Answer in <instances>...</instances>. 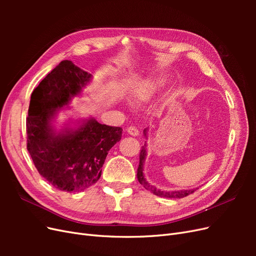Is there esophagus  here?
<instances>
[{
  "label": "esophagus",
  "instance_id": "obj_1",
  "mask_svg": "<svg viewBox=\"0 0 256 256\" xmlns=\"http://www.w3.org/2000/svg\"><path fill=\"white\" fill-rule=\"evenodd\" d=\"M127 132H128L130 136H138V130L134 126L128 127V128H127Z\"/></svg>",
  "mask_w": 256,
  "mask_h": 256
}]
</instances>
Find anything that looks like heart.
<instances>
[{
	"instance_id": "heart-1",
	"label": "heart",
	"mask_w": 256,
	"mask_h": 256,
	"mask_svg": "<svg viewBox=\"0 0 256 256\" xmlns=\"http://www.w3.org/2000/svg\"><path fill=\"white\" fill-rule=\"evenodd\" d=\"M166 84V79L164 76H154V78L140 84L136 88H134L132 92H131V99L136 104H143L148 102L158 90L164 88Z\"/></svg>"
}]
</instances>
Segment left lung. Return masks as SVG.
<instances>
[{
	"label": "left lung",
	"mask_w": 256,
	"mask_h": 256,
	"mask_svg": "<svg viewBox=\"0 0 256 256\" xmlns=\"http://www.w3.org/2000/svg\"><path fill=\"white\" fill-rule=\"evenodd\" d=\"M146 129L144 130V134L146 136ZM146 145L144 144V146L142 147L141 150V152H140V164H138V182H140L143 187L146 189L150 191L152 193H154V196H158L160 198H182L184 196H187L189 194H191V193H193L194 191H196V189H190V190H175V191H162V190H159L157 189L156 187H154V186H152L150 184H148L146 182L145 177H144V174H143V164L145 161V158H146Z\"/></svg>",
	"instance_id": "left-lung-1"
}]
</instances>
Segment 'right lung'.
Instances as JSON below:
<instances>
[{"label":"right lung","mask_w":256,"mask_h":256,"mask_svg":"<svg viewBox=\"0 0 256 256\" xmlns=\"http://www.w3.org/2000/svg\"><path fill=\"white\" fill-rule=\"evenodd\" d=\"M92 74L72 60H62L30 95L26 118V148L40 173L60 191L79 192L102 176L106 154L122 138L120 127L83 120L78 128L56 131L52 120L78 96Z\"/></svg>","instance_id":"right-lung-1"}]
</instances>
